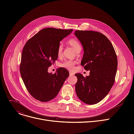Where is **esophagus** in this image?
I'll return each mask as SVG.
<instances>
[{"label":"esophagus","mask_w":134,"mask_h":134,"mask_svg":"<svg viewBox=\"0 0 134 134\" xmlns=\"http://www.w3.org/2000/svg\"><path fill=\"white\" fill-rule=\"evenodd\" d=\"M69 74H70V76H72L74 75V73H73V72H71V71H69Z\"/></svg>","instance_id":"34e87169"}]
</instances>
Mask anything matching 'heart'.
Instances as JSON below:
<instances>
[{
	"instance_id": "b5f03b06",
	"label": "heart",
	"mask_w": 134,
	"mask_h": 134,
	"mask_svg": "<svg viewBox=\"0 0 134 134\" xmlns=\"http://www.w3.org/2000/svg\"><path fill=\"white\" fill-rule=\"evenodd\" d=\"M68 43L76 51H77L81 49V46L80 43V42L75 39H71L69 40L68 42ZM63 45L62 44H59L58 48H57V53L58 57H61L63 53ZM75 62H72L71 60H66L63 62V63L60 64V66L65 69H68V70H73L74 69V66H75Z\"/></svg>"
}]
</instances>
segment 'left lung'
<instances>
[{
	"instance_id": "8db88e82",
	"label": "left lung",
	"mask_w": 134,
	"mask_h": 134,
	"mask_svg": "<svg viewBox=\"0 0 134 134\" xmlns=\"http://www.w3.org/2000/svg\"><path fill=\"white\" fill-rule=\"evenodd\" d=\"M74 34L84 49L81 65L90 75L76 74L75 91L78 98L87 104L103 100L110 92L117 70V57L113 47L103 34L93 31H76Z\"/></svg>"
}]
</instances>
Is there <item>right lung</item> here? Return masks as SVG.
<instances>
[{"mask_svg":"<svg viewBox=\"0 0 134 134\" xmlns=\"http://www.w3.org/2000/svg\"><path fill=\"white\" fill-rule=\"evenodd\" d=\"M73 30L45 28L32 36L25 44L22 53L20 72L28 92L35 99L48 102L58 94L68 71L59 68L52 74L48 67L58 58L60 42Z\"/></svg>","mask_w":134,"mask_h":134,"instance_id":"add662e5","label":"right lung"}]
</instances>
